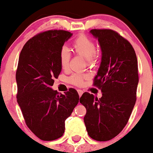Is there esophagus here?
Here are the masks:
<instances>
[{
  "mask_svg": "<svg viewBox=\"0 0 153 153\" xmlns=\"http://www.w3.org/2000/svg\"><path fill=\"white\" fill-rule=\"evenodd\" d=\"M77 91H78L79 96L81 97V96H82V94H83V91H82L80 90V89H78V90H77Z\"/></svg>",
  "mask_w": 153,
  "mask_h": 153,
  "instance_id": "obj_1",
  "label": "esophagus"
}]
</instances>
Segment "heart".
<instances>
[{
	"mask_svg": "<svg viewBox=\"0 0 153 153\" xmlns=\"http://www.w3.org/2000/svg\"><path fill=\"white\" fill-rule=\"evenodd\" d=\"M73 48L74 51L78 55L87 59L88 63H94L96 60L97 51L96 45L93 39L85 34H81L74 39L73 42ZM59 63L62 68L67 70L69 66L71 59V53L68 48L62 47L59 54ZM85 75L79 74H74L69 77V82L74 85L80 86L83 84Z\"/></svg>",
	"mask_w": 153,
	"mask_h": 153,
	"instance_id": "1",
	"label": "heart"
}]
</instances>
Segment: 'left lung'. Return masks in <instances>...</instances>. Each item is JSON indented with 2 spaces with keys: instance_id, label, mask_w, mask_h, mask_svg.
I'll use <instances>...</instances> for the list:
<instances>
[{
  "instance_id": "left-lung-1",
  "label": "left lung",
  "mask_w": 153,
  "mask_h": 153,
  "mask_svg": "<svg viewBox=\"0 0 153 153\" xmlns=\"http://www.w3.org/2000/svg\"><path fill=\"white\" fill-rule=\"evenodd\" d=\"M102 50V61L93 85L100 89L98 99L85 92L79 102L86 108L88 134L106 141L117 135L127 123L136 102L138 68L136 53L129 42L110 29L91 30Z\"/></svg>"
}]
</instances>
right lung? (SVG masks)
<instances>
[{
  "label": "right lung",
  "mask_w": 153,
  "mask_h": 153,
  "mask_svg": "<svg viewBox=\"0 0 153 153\" xmlns=\"http://www.w3.org/2000/svg\"><path fill=\"white\" fill-rule=\"evenodd\" d=\"M71 36L63 30L42 32L27 41L19 56L17 102L27 127L42 140L63 135L65 121L79 100L74 88L59 94L51 88L62 71L60 50Z\"/></svg>",
  "instance_id": "right-lung-1"
}]
</instances>
